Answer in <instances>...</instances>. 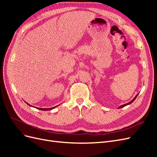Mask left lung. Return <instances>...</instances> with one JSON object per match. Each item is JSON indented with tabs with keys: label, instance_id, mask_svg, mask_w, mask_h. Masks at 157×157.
I'll return each instance as SVG.
<instances>
[{
	"label": "left lung",
	"instance_id": "8db88e82",
	"mask_svg": "<svg viewBox=\"0 0 157 157\" xmlns=\"http://www.w3.org/2000/svg\"><path fill=\"white\" fill-rule=\"evenodd\" d=\"M137 95H138V94H137V95H136V97L134 98V99H132V100L131 101H130V102H128V103H126V104H124V105H121V106H120L119 107V109L120 108H122V107H125V106H126V105H130V104H131L133 101H134V100H135V99H136V98H137Z\"/></svg>",
	"mask_w": 157,
	"mask_h": 157
}]
</instances>
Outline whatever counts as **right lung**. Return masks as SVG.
<instances>
[{
  "label": "right lung",
  "instance_id": "obj_1",
  "mask_svg": "<svg viewBox=\"0 0 157 157\" xmlns=\"http://www.w3.org/2000/svg\"><path fill=\"white\" fill-rule=\"evenodd\" d=\"M27 104H28L27 103H26ZM28 105H29V106H31L30 105H29V104H28ZM56 107H52V108H48V109H47V108H37V109H40V110H42V111H49V110H51V109H53L54 108H55Z\"/></svg>",
  "mask_w": 157,
  "mask_h": 157
}]
</instances>
